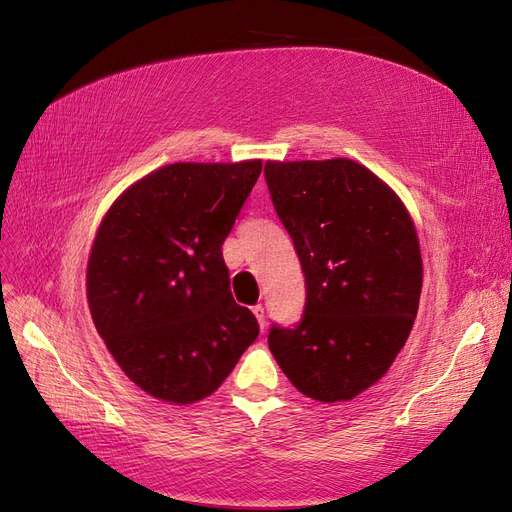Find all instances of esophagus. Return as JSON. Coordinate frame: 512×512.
I'll use <instances>...</instances> for the list:
<instances>
[{"label":"esophagus","mask_w":512,"mask_h":512,"mask_svg":"<svg viewBox=\"0 0 512 512\" xmlns=\"http://www.w3.org/2000/svg\"><path fill=\"white\" fill-rule=\"evenodd\" d=\"M252 312H254L256 320H258V324H260V329L265 331V327H267V320H265V307H262V305H254V307H252Z\"/></svg>","instance_id":"1"}]
</instances>
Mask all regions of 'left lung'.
Listing matches in <instances>:
<instances>
[{"label": "left lung", "mask_w": 512, "mask_h": 512, "mask_svg": "<svg viewBox=\"0 0 512 512\" xmlns=\"http://www.w3.org/2000/svg\"><path fill=\"white\" fill-rule=\"evenodd\" d=\"M265 179L305 275L301 322L273 324L269 348L303 395L352 399L412 331L423 286L414 222L389 185L346 158L267 162Z\"/></svg>", "instance_id": "left-lung-1"}]
</instances>
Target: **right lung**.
I'll return each mask as SVG.
<instances>
[{
  "instance_id": "obj_1",
  "label": "right lung",
  "mask_w": 512,
  "mask_h": 512,
  "mask_svg": "<svg viewBox=\"0 0 512 512\" xmlns=\"http://www.w3.org/2000/svg\"><path fill=\"white\" fill-rule=\"evenodd\" d=\"M262 162H179L136 181L108 209L91 247L87 301L126 376L149 395H211L258 337L232 299L222 243Z\"/></svg>"
}]
</instances>
